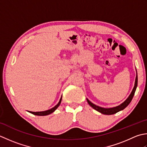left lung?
<instances>
[{
	"instance_id": "obj_1",
	"label": "left lung",
	"mask_w": 147,
	"mask_h": 147,
	"mask_svg": "<svg viewBox=\"0 0 147 147\" xmlns=\"http://www.w3.org/2000/svg\"><path fill=\"white\" fill-rule=\"evenodd\" d=\"M137 85H138V76L136 75V80H135V84H134V88L133 89L132 92H131V94L129 95V96L127 98V100H125L124 103H122V104H121L120 105H119L117 107H113V108H110V109H105V108H102V107L96 106V105L91 103V101L88 100V99H87V101H88V103H89V105H90L91 107L93 108L94 110H97L98 112L103 113V114H105V115L114 114V113H116L117 112L121 111V110H124L125 108L130 103V102L131 101V100H132V99L134 96V92H135V91H136Z\"/></svg>"
}]
</instances>
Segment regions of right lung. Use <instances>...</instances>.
<instances>
[{"instance_id": "1", "label": "right lung", "mask_w": 147, "mask_h": 147, "mask_svg": "<svg viewBox=\"0 0 147 147\" xmlns=\"http://www.w3.org/2000/svg\"><path fill=\"white\" fill-rule=\"evenodd\" d=\"M61 99H62V96L61 98H60V100H59V103L56 105L55 107H54L53 108H52L50 110H46V111H43V112H30V111H28L30 113H32V114L34 115H39V116H44V115H47L49 114H51V113L54 112L55 111V110H56L57 108H58L59 105H60L61 103Z\"/></svg>"}]
</instances>
